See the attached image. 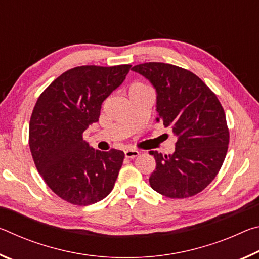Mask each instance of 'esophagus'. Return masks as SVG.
Wrapping results in <instances>:
<instances>
[{"instance_id": "1", "label": "esophagus", "mask_w": 259, "mask_h": 259, "mask_svg": "<svg viewBox=\"0 0 259 259\" xmlns=\"http://www.w3.org/2000/svg\"><path fill=\"white\" fill-rule=\"evenodd\" d=\"M124 155L125 157H128V159H135V157H137L139 155V152L136 150H126L124 151Z\"/></svg>"}]
</instances>
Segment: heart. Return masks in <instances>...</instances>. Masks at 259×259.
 Returning <instances> with one entry per match:
<instances>
[{
  "mask_svg": "<svg viewBox=\"0 0 259 259\" xmlns=\"http://www.w3.org/2000/svg\"><path fill=\"white\" fill-rule=\"evenodd\" d=\"M146 89H150V87L146 85L145 83L143 82H139V81H136L133 82L128 88V93L129 95H133L135 93H138V91H142V90H146Z\"/></svg>",
  "mask_w": 259,
  "mask_h": 259,
  "instance_id": "obj_1",
  "label": "heart"
}]
</instances>
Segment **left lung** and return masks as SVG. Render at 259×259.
I'll return each instance as SVG.
<instances>
[{
	"mask_svg": "<svg viewBox=\"0 0 259 259\" xmlns=\"http://www.w3.org/2000/svg\"><path fill=\"white\" fill-rule=\"evenodd\" d=\"M131 69L154 85L156 120L177 136L174 154L150 152L156 161L151 187L170 199L196 195L213 181L225 160L230 131L224 108L213 91L185 68L144 63Z\"/></svg>",
	"mask_w": 259,
	"mask_h": 259,
	"instance_id": "8db88e82",
	"label": "left lung"
}]
</instances>
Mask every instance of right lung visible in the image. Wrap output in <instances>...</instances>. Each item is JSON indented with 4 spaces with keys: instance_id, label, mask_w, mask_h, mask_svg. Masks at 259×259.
Returning a JSON list of instances; mask_svg holds the SVG:
<instances>
[{
    "instance_id": "1",
    "label": "right lung",
    "mask_w": 259,
    "mask_h": 259,
    "mask_svg": "<svg viewBox=\"0 0 259 259\" xmlns=\"http://www.w3.org/2000/svg\"><path fill=\"white\" fill-rule=\"evenodd\" d=\"M130 67L71 68L35 104L29 121L30 153L43 181L64 201L89 205L113 190L124 153L95 150L83 139V133L98 121L102 103L124 81Z\"/></svg>"
}]
</instances>
